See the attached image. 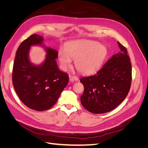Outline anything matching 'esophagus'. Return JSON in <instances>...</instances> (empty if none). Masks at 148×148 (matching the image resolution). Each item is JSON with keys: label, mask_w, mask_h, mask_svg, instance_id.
I'll return each mask as SVG.
<instances>
[{"label": "esophagus", "mask_w": 148, "mask_h": 148, "mask_svg": "<svg viewBox=\"0 0 148 148\" xmlns=\"http://www.w3.org/2000/svg\"><path fill=\"white\" fill-rule=\"evenodd\" d=\"M70 82H73L78 81V78L77 77H75V76H70Z\"/></svg>", "instance_id": "1"}]
</instances>
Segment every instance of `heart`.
I'll use <instances>...</instances> for the list:
<instances>
[{
	"mask_svg": "<svg viewBox=\"0 0 148 148\" xmlns=\"http://www.w3.org/2000/svg\"><path fill=\"white\" fill-rule=\"evenodd\" d=\"M108 54L107 48L104 44L95 41L80 39L66 42L65 49L58 51V60L60 68L66 71L75 60V66L80 73L90 75L99 70Z\"/></svg>",
	"mask_w": 148,
	"mask_h": 148,
	"instance_id": "heart-1",
	"label": "heart"
}]
</instances>
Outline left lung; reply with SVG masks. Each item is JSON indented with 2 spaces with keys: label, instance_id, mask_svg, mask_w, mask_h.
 <instances>
[{
  "label": "left lung",
  "instance_id": "left-lung-1",
  "mask_svg": "<svg viewBox=\"0 0 148 148\" xmlns=\"http://www.w3.org/2000/svg\"><path fill=\"white\" fill-rule=\"evenodd\" d=\"M120 51L112 56L92 76L83 77V106L90 112L104 114L115 109L128 95L132 82V64L127 49L118 42Z\"/></svg>",
  "mask_w": 148,
  "mask_h": 148
}]
</instances>
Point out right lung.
I'll use <instances>...</instances> for the list:
<instances>
[{"label": "right lung", "mask_w": 148, "mask_h": 148, "mask_svg": "<svg viewBox=\"0 0 148 148\" xmlns=\"http://www.w3.org/2000/svg\"><path fill=\"white\" fill-rule=\"evenodd\" d=\"M42 36L36 34L25 39L18 48L13 66V87L23 104L37 111H44L57 102L69 83V75L59 69L56 59L58 51L46 47ZM45 49L46 59L42 64L34 65L29 60L31 46Z\"/></svg>", "instance_id": "add662e5"}]
</instances>
